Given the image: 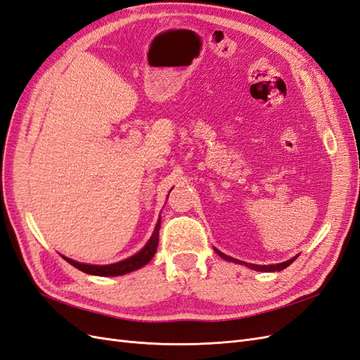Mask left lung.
Here are the masks:
<instances>
[{"instance_id": "left-lung-1", "label": "left lung", "mask_w": 360, "mask_h": 360, "mask_svg": "<svg viewBox=\"0 0 360 360\" xmlns=\"http://www.w3.org/2000/svg\"><path fill=\"white\" fill-rule=\"evenodd\" d=\"M214 251L222 257L224 260H226V262H233V263H237V264H245V266H248V268L250 269H254V271H260V272H275V271H283V269H285L288 268L289 264H292L295 260H297V257H293V259H290V260H288V262H283V263H278V264H252V263H245V262H242V260H237V259H233V257H228V255H225L224 252H220L219 250H216L214 248Z\"/></svg>"}]
</instances>
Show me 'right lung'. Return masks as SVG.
<instances>
[{
    "label": "right lung",
    "instance_id": "add662e5",
    "mask_svg": "<svg viewBox=\"0 0 360 360\" xmlns=\"http://www.w3.org/2000/svg\"><path fill=\"white\" fill-rule=\"evenodd\" d=\"M160 226H161V217L158 219V222H156V226L153 229V234L149 238V242L146 243V246L143 248L141 251H138L135 255L129 257V259L123 260V262H118V263H112V264H86V263H79L75 262L71 259H67V257H63L70 264L75 266L79 271L82 272H86L91 275H98V276H117V275H124L129 274L132 271H136L143 268L144 264L149 263L153 255L156 252V248H158V236H160Z\"/></svg>",
    "mask_w": 360,
    "mask_h": 360
}]
</instances>
